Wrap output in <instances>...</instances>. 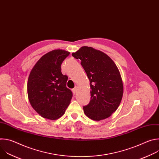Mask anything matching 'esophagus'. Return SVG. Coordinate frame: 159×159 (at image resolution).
Segmentation results:
<instances>
[{"label": "esophagus", "instance_id": "esophagus-1", "mask_svg": "<svg viewBox=\"0 0 159 159\" xmlns=\"http://www.w3.org/2000/svg\"><path fill=\"white\" fill-rule=\"evenodd\" d=\"M77 87H75V88H74V89H72V92H73V93H74V94L77 93Z\"/></svg>", "mask_w": 159, "mask_h": 159}]
</instances>
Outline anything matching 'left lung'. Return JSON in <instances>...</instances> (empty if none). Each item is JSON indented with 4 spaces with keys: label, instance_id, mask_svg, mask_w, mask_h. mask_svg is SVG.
I'll list each match as a JSON object with an SVG mask.
<instances>
[{
    "label": "left lung",
    "instance_id": "left-lung-1",
    "mask_svg": "<svg viewBox=\"0 0 159 159\" xmlns=\"http://www.w3.org/2000/svg\"><path fill=\"white\" fill-rule=\"evenodd\" d=\"M72 56L81 60L90 82V101L83 107L85 115L94 121L109 118L119 107L123 94L116 65L106 53L92 47H82Z\"/></svg>",
    "mask_w": 159,
    "mask_h": 159
}]
</instances>
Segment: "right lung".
I'll use <instances>...</instances> for the list:
<instances>
[{
    "mask_svg": "<svg viewBox=\"0 0 159 159\" xmlns=\"http://www.w3.org/2000/svg\"><path fill=\"white\" fill-rule=\"evenodd\" d=\"M70 52L52 50L41 57L28 80V96L33 108L44 118H60L70 103L72 93L66 87L68 77L61 72L63 61Z\"/></svg>",
    "mask_w": 159,
    "mask_h": 159,
    "instance_id": "add662e5",
    "label": "right lung"
}]
</instances>
